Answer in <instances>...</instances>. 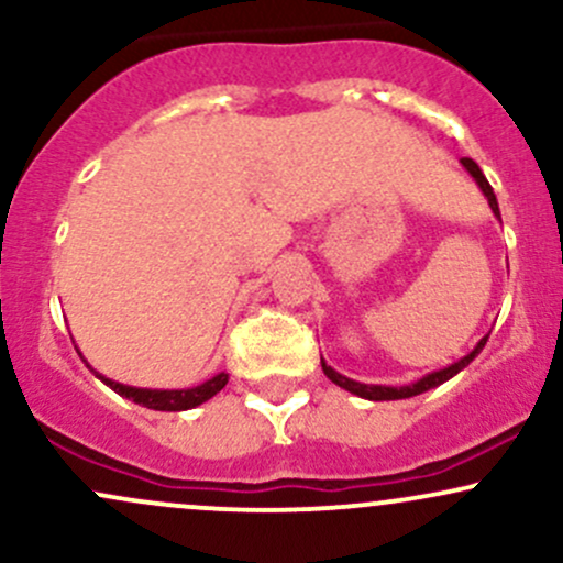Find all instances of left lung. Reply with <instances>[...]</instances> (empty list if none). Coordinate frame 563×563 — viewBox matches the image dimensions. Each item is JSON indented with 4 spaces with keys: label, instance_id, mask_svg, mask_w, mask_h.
I'll return each mask as SVG.
<instances>
[{
    "label": "left lung",
    "instance_id": "1",
    "mask_svg": "<svg viewBox=\"0 0 563 563\" xmlns=\"http://www.w3.org/2000/svg\"><path fill=\"white\" fill-rule=\"evenodd\" d=\"M461 164H463V169H466V172L471 174V177H474V183L479 185V190L484 192V198H487V203H489V209H493V214H495L497 219H500V209H497V198H495L493 187H489L487 177H484L479 166H476V161H471V158H461ZM487 335H489V333H487ZM487 335H484V339H479V344H476L474 349H471V352L466 354V357L455 360V363H452V365H444V367H439V371H431V373H426L423 378L412 380V384H405V386L363 384V380L346 378V376H341L339 371H333V367L328 365L325 360H322V357H320V365H322V373H325V376L331 378L335 386H341V389L352 391L354 397L371 399V402H389V399H407V397H416V394H423V391L434 389V386L444 384V380H450L452 376H457V373H461L463 367H466V365L471 363V360H474L476 354L482 352L484 344H487Z\"/></svg>",
    "mask_w": 563,
    "mask_h": 563
}]
</instances>
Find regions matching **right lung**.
<instances>
[{"mask_svg":"<svg viewBox=\"0 0 563 563\" xmlns=\"http://www.w3.org/2000/svg\"><path fill=\"white\" fill-rule=\"evenodd\" d=\"M79 357L84 360L81 352H79ZM84 365H87L89 371H92L95 376L102 380V384L111 386L115 394H121V397L132 399V402L147 407V410H166V412L192 410V407L203 405L206 399H211L217 391H222L224 384H228V378H230L228 373H217L214 378L203 380V384H198V386H190V389H142V386H129V384H119V380H113V378H106L102 373H97L95 367L87 363V360H84Z\"/></svg>","mask_w":563,"mask_h":563,"instance_id":"obj_1","label":"right lung"}]
</instances>
